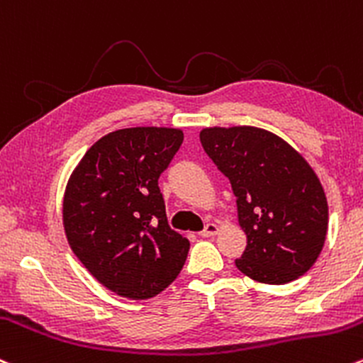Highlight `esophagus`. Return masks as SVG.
Wrapping results in <instances>:
<instances>
[{"mask_svg":"<svg viewBox=\"0 0 363 363\" xmlns=\"http://www.w3.org/2000/svg\"><path fill=\"white\" fill-rule=\"evenodd\" d=\"M217 233H218V225L213 224V222H210V224H206L205 229L201 230L200 236L201 238H213V236H217Z\"/></svg>","mask_w":363,"mask_h":363,"instance_id":"esophagus-1","label":"esophagus"}]
</instances>
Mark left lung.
<instances>
[{
	"mask_svg": "<svg viewBox=\"0 0 363 363\" xmlns=\"http://www.w3.org/2000/svg\"><path fill=\"white\" fill-rule=\"evenodd\" d=\"M200 139L236 196L246 234L238 269L264 284L303 276L324 248L329 222L315 170L289 143L260 127H205Z\"/></svg>",
	"mask_w": 363,
	"mask_h": 363,
	"instance_id": "left-lung-1",
	"label": "left lung"
}]
</instances>
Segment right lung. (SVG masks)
Wrapping results in <instances>:
<instances>
[{"instance_id":"1","label":"right lung","mask_w":363,"mask_h":363,"mask_svg":"<svg viewBox=\"0 0 363 363\" xmlns=\"http://www.w3.org/2000/svg\"><path fill=\"white\" fill-rule=\"evenodd\" d=\"M182 139L174 127L113 130L86 151L67 182V241L91 276L118 296H157L188 258L189 241L170 229L158 188Z\"/></svg>"}]
</instances>
